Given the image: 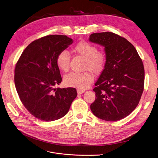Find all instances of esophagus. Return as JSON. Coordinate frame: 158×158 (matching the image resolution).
I'll return each instance as SVG.
<instances>
[{
    "label": "esophagus",
    "instance_id": "1",
    "mask_svg": "<svg viewBox=\"0 0 158 158\" xmlns=\"http://www.w3.org/2000/svg\"><path fill=\"white\" fill-rule=\"evenodd\" d=\"M77 92L78 94H82V93H83L84 92H85V90H81V89H77Z\"/></svg>",
    "mask_w": 158,
    "mask_h": 158
}]
</instances>
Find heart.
<instances>
[{"instance_id": "1", "label": "heart", "mask_w": 158, "mask_h": 158, "mask_svg": "<svg viewBox=\"0 0 158 158\" xmlns=\"http://www.w3.org/2000/svg\"><path fill=\"white\" fill-rule=\"evenodd\" d=\"M75 52L85 59L83 69L87 70L81 73L71 72L64 77V83L69 87L84 90L89 87L94 81V74L100 73L106 65L107 57L103 52L98 51L95 45L87 41H80L73 48ZM70 55L69 52L60 51L56 57V64L63 72H68L70 69Z\"/></svg>"}]
</instances>
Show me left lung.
Listing matches in <instances>:
<instances>
[{
    "instance_id": "8db88e82",
    "label": "left lung",
    "mask_w": 158,
    "mask_h": 158,
    "mask_svg": "<svg viewBox=\"0 0 158 158\" xmlns=\"http://www.w3.org/2000/svg\"><path fill=\"white\" fill-rule=\"evenodd\" d=\"M89 41L104 46L107 63L98 81L95 100L90 106L97 118L115 121L131 114L143 91L144 67L135 48L112 32L92 34Z\"/></svg>"
}]
</instances>
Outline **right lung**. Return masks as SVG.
Instances as JSON below:
<instances>
[{
    "instance_id": "1",
    "label": "right lung",
    "mask_w": 158,
    "mask_h": 158,
    "mask_svg": "<svg viewBox=\"0 0 158 158\" xmlns=\"http://www.w3.org/2000/svg\"><path fill=\"white\" fill-rule=\"evenodd\" d=\"M73 43L67 35H51L31 43L15 69V84L21 102L38 119L52 121L65 115L77 97L76 88H55L61 82L56 57Z\"/></svg>"
}]
</instances>
